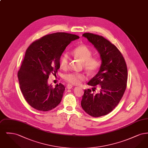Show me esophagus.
<instances>
[{
    "label": "esophagus",
    "mask_w": 148,
    "mask_h": 148,
    "mask_svg": "<svg viewBox=\"0 0 148 148\" xmlns=\"http://www.w3.org/2000/svg\"><path fill=\"white\" fill-rule=\"evenodd\" d=\"M66 88H67V89H71L73 88V86L71 84H68L66 86Z\"/></svg>",
    "instance_id": "34e87169"
}]
</instances>
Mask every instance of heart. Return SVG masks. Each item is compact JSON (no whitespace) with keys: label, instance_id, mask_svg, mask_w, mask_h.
<instances>
[{"label":"heart","instance_id":"heart-1","mask_svg":"<svg viewBox=\"0 0 148 148\" xmlns=\"http://www.w3.org/2000/svg\"><path fill=\"white\" fill-rule=\"evenodd\" d=\"M71 55L80 60L82 63V66L89 74L94 75L98 71L101 62L96 57H92V51L90 48L84 44L78 45L71 51ZM69 59L66 53H63L59 59V65L61 69L65 70L68 68ZM64 79L69 84H80L85 79V75L82 73H71L65 74Z\"/></svg>","mask_w":148,"mask_h":148}]
</instances>
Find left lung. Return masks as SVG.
I'll use <instances>...</instances> for the list:
<instances>
[{
	"label": "left lung",
	"instance_id": "obj_1",
	"mask_svg": "<svg viewBox=\"0 0 148 148\" xmlns=\"http://www.w3.org/2000/svg\"><path fill=\"white\" fill-rule=\"evenodd\" d=\"M83 36L98 51L102 63L98 74L88 83L94 90L98 86L99 90L94 94L91 89H85L81 106L89 115L100 117L110 113L122 98L127 88V64L119 50L103 36L89 33Z\"/></svg>",
	"mask_w": 148,
	"mask_h": 148
}]
</instances>
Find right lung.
<instances>
[{
  "mask_svg": "<svg viewBox=\"0 0 148 148\" xmlns=\"http://www.w3.org/2000/svg\"><path fill=\"white\" fill-rule=\"evenodd\" d=\"M79 38L75 34L59 32L45 35L29 46L18 77L23 97L32 107L47 112L59 104L65 87L59 83L53 88L48 84V79L60 68L59 59L66 47Z\"/></svg>",
  "mask_w": 148,
  "mask_h": 148,
  "instance_id": "right-lung-1",
  "label": "right lung"
}]
</instances>
